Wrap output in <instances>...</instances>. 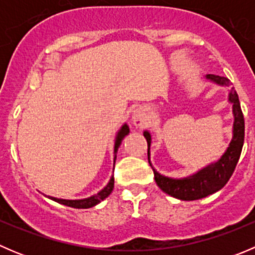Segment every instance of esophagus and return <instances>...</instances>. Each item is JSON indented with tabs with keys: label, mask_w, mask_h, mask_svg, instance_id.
<instances>
[{
	"label": "esophagus",
	"mask_w": 255,
	"mask_h": 255,
	"mask_svg": "<svg viewBox=\"0 0 255 255\" xmlns=\"http://www.w3.org/2000/svg\"><path fill=\"white\" fill-rule=\"evenodd\" d=\"M132 121H133V123H134V126H137V127H142L146 121L145 115H144L140 110H135L134 113H133V116H132Z\"/></svg>",
	"instance_id": "esophagus-1"
}]
</instances>
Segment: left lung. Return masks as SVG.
<instances>
[{
    "instance_id": "1",
    "label": "left lung",
    "mask_w": 255,
    "mask_h": 255,
    "mask_svg": "<svg viewBox=\"0 0 255 255\" xmlns=\"http://www.w3.org/2000/svg\"><path fill=\"white\" fill-rule=\"evenodd\" d=\"M206 79L218 85H222V86H230L231 84V81L227 78L212 75V74H208ZM228 100L233 105L235 123H233V138L226 153L223 154L222 158L218 161L206 166L202 170L197 171L194 175L185 177V179H171V177L163 176L155 169H153L156 185L165 194L170 195L175 199L184 200V201H192V200L206 197L208 195L222 189L227 184V181L232 176L233 171H235L236 165H237L244 143V117L235 87L231 89ZM143 134L145 137L146 143H148L149 156V146H150L151 143L150 133L145 130ZM149 164H150V161H149Z\"/></svg>"
}]
</instances>
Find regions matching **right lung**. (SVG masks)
I'll return each instance as SVG.
<instances>
[{"label":"right lung","instance_id":"add662e5","mask_svg":"<svg viewBox=\"0 0 255 255\" xmlns=\"http://www.w3.org/2000/svg\"><path fill=\"white\" fill-rule=\"evenodd\" d=\"M129 133V128H128L127 125H123L122 128H121L120 132L117 133V137H116V142H115V161H116V153H117L118 148H120L121 143H122L123 138ZM113 186H115V177H111L110 182L107 184V186L105 187L104 190L99 192V194L94 195V196L89 197V199H84V200H63V199H56V197H51L48 196L49 199L53 200V201L59 202L61 205H65V206L69 207H74V208H90L94 207L95 205L100 204L102 200L106 199L110 194L112 192Z\"/></svg>","mask_w":255,"mask_h":255}]
</instances>
